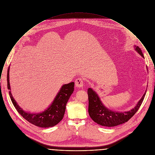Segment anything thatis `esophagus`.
Segmentation results:
<instances>
[{"mask_svg": "<svg viewBox=\"0 0 155 155\" xmlns=\"http://www.w3.org/2000/svg\"><path fill=\"white\" fill-rule=\"evenodd\" d=\"M75 84L77 87L78 88H83L84 86V82L83 80L81 78H78L75 81Z\"/></svg>", "mask_w": 155, "mask_h": 155, "instance_id": "1", "label": "esophagus"}]
</instances>
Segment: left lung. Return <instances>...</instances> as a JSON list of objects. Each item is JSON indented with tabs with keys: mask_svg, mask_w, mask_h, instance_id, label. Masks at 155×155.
Returning a JSON list of instances; mask_svg holds the SVG:
<instances>
[{
	"mask_svg": "<svg viewBox=\"0 0 155 155\" xmlns=\"http://www.w3.org/2000/svg\"><path fill=\"white\" fill-rule=\"evenodd\" d=\"M135 50L143 58V54L139 47L134 45ZM146 92L143 94L136 106L128 111L116 112L106 108L97 93L92 89L89 88L87 90L89 98V114L94 122L103 126L113 127L127 122L138 110L144 98Z\"/></svg>",
	"mask_w": 155,
	"mask_h": 155,
	"instance_id": "8db88e82",
	"label": "left lung"
}]
</instances>
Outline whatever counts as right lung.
Instances as JSON below:
<instances>
[{
  "label": "right lung",
  "instance_id": "right-lung-1",
  "mask_svg": "<svg viewBox=\"0 0 155 155\" xmlns=\"http://www.w3.org/2000/svg\"><path fill=\"white\" fill-rule=\"evenodd\" d=\"M9 66L7 73V83L8 89L9 90V94L11 101L17 111L29 123L41 127H53L62 120L64 114L66 105L74 90V82L62 86L53 103L45 111L38 114H33L24 111L20 107L17 102L14 99L10 91L11 87L9 84Z\"/></svg>",
  "mask_w": 155,
  "mask_h": 155
}]
</instances>
